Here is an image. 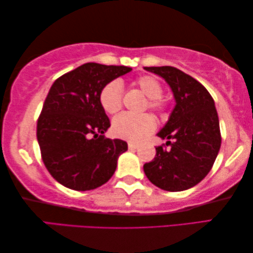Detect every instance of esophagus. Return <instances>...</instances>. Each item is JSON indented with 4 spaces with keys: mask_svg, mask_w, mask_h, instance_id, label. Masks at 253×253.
Returning a JSON list of instances; mask_svg holds the SVG:
<instances>
[{
    "mask_svg": "<svg viewBox=\"0 0 253 253\" xmlns=\"http://www.w3.org/2000/svg\"><path fill=\"white\" fill-rule=\"evenodd\" d=\"M127 147H129L130 150H134V149L138 148V145H137V143H133V142H129V143H127Z\"/></svg>",
    "mask_w": 253,
    "mask_h": 253,
    "instance_id": "obj_1",
    "label": "esophagus"
}]
</instances>
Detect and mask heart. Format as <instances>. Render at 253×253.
<instances>
[{
    "instance_id": "obj_1",
    "label": "heart",
    "mask_w": 253,
    "mask_h": 253,
    "mask_svg": "<svg viewBox=\"0 0 253 253\" xmlns=\"http://www.w3.org/2000/svg\"><path fill=\"white\" fill-rule=\"evenodd\" d=\"M140 89L150 100L148 106L151 110L161 112L164 108V102L161 99L163 94L162 84L156 78L150 76L140 77L135 81ZM123 84L121 80L114 79L107 83L99 92V103L103 110L108 114H114L122 107ZM156 122L148 114L122 113L113 120L112 130L118 138L129 140L132 142L141 141L155 130Z\"/></svg>"
}]
</instances>
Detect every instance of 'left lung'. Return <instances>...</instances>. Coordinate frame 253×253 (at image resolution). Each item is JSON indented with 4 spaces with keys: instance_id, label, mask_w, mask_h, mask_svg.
<instances>
[{
    "instance_id": "1",
    "label": "left lung",
    "mask_w": 253,
    "mask_h": 253,
    "mask_svg": "<svg viewBox=\"0 0 253 253\" xmlns=\"http://www.w3.org/2000/svg\"><path fill=\"white\" fill-rule=\"evenodd\" d=\"M145 70L162 77L170 87L175 107L157 135L167 139L156 156L143 165L151 183L166 191L188 190L203 181L220 148L219 120L215 102L199 81L173 67Z\"/></svg>"
}]
</instances>
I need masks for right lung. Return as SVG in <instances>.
Segmentation results:
<instances>
[{
  "label": "right lung",
  "mask_w": 253,
  "mask_h": 253,
  "mask_svg": "<svg viewBox=\"0 0 253 253\" xmlns=\"http://www.w3.org/2000/svg\"><path fill=\"white\" fill-rule=\"evenodd\" d=\"M131 70L90 62L54 81L38 118L37 140L46 169L62 185L87 191L113 176L127 143L105 138L111 123L99 92Z\"/></svg>",
  "instance_id": "obj_1"
}]
</instances>
